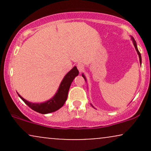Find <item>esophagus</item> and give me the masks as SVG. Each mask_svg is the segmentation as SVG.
I'll list each match as a JSON object with an SVG mask.
<instances>
[{"label": "esophagus", "mask_w": 151, "mask_h": 151, "mask_svg": "<svg viewBox=\"0 0 151 151\" xmlns=\"http://www.w3.org/2000/svg\"><path fill=\"white\" fill-rule=\"evenodd\" d=\"M77 69H78V70L79 71V72H81L83 70H84V65H83V64H81V63L78 64V65H77Z\"/></svg>", "instance_id": "obj_1"}]
</instances>
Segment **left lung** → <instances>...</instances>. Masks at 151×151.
I'll return each mask as SVG.
<instances>
[{
	"label": "left lung",
	"mask_w": 151,
	"mask_h": 151,
	"mask_svg": "<svg viewBox=\"0 0 151 151\" xmlns=\"http://www.w3.org/2000/svg\"><path fill=\"white\" fill-rule=\"evenodd\" d=\"M131 40H132V41H133V45H134V47H135V48H136V52H137V53H138V57H139V60H140V64H141V53L139 52V51H138V47H137V45H136V41H135V40H134V38L133 37H131ZM82 77H84V79H85V81H86V77H85V76L84 75V74H82ZM92 106V105H91ZM93 108H94V107H93Z\"/></svg>",
	"instance_id": "left-lung-1"
}]
</instances>
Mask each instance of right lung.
Returning <instances> with one entry per match:
<instances>
[{
	"instance_id": "right-lung-1",
	"label": "right lung",
	"mask_w": 151,
	"mask_h": 151,
	"mask_svg": "<svg viewBox=\"0 0 151 151\" xmlns=\"http://www.w3.org/2000/svg\"><path fill=\"white\" fill-rule=\"evenodd\" d=\"M78 74H79V71H78L77 67H74L63 78L55 96L50 100L43 102V103H32V102L27 101L25 99L22 98L19 93L18 94L19 97L32 110L42 114L52 113V112L60 109L65 104L67 99V95H68V91L71 84Z\"/></svg>"
}]
</instances>
